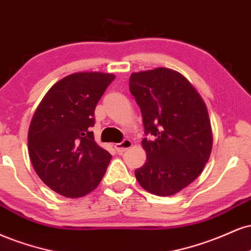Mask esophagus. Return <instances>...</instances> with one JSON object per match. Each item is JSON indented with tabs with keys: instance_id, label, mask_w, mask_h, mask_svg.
Listing matches in <instances>:
<instances>
[{
	"instance_id": "34e87169",
	"label": "esophagus",
	"mask_w": 251,
	"mask_h": 251,
	"mask_svg": "<svg viewBox=\"0 0 251 251\" xmlns=\"http://www.w3.org/2000/svg\"><path fill=\"white\" fill-rule=\"evenodd\" d=\"M132 146V142L130 140H123L121 143L115 144V149L117 150V152L122 154L123 151H126V149H129Z\"/></svg>"
}]
</instances>
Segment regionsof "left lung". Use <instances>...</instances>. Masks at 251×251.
Returning <instances> with one entry per match:
<instances>
[{"label": "left lung", "mask_w": 251, "mask_h": 251, "mask_svg": "<svg viewBox=\"0 0 251 251\" xmlns=\"http://www.w3.org/2000/svg\"><path fill=\"white\" fill-rule=\"evenodd\" d=\"M129 89L141 109L147 161L135 170L143 189L172 196L195 181L210 157L205 103L182 74L168 68L132 73Z\"/></svg>", "instance_id": "left-lung-1"}]
</instances>
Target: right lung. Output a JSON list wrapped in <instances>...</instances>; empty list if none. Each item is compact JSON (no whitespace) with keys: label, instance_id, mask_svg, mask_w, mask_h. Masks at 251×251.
I'll use <instances>...</instances> for the list:
<instances>
[{"label":"right lung","instance_id":"1","mask_svg":"<svg viewBox=\"0 0 251 251\" xmlns=\"http://www.w3.org/2000/svg\"><path fill=\"white\" fill-rule=\"evenodd\" d=\"M113 74L75 73L60 79L41 101L28 131L29 156L44 184L77 199L96 189L111 155L97 146L91 126Z\"/></svg>","mask_w":251,"mask_h":251}]
</instances>
